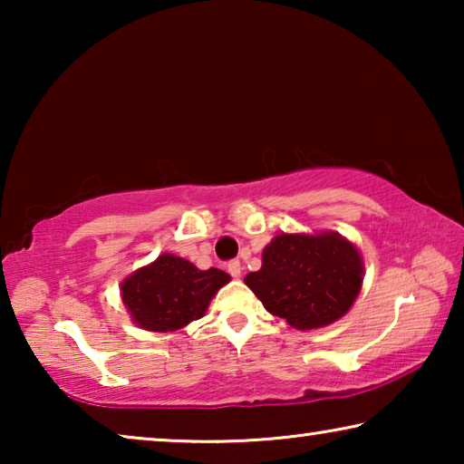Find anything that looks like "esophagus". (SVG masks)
Instances as JSON below:
<instances>
[{"instance_id": "1", "label": "esophagus", "mask_w": 464, "mask_h": 464, "mask_svg": "<svg viewBox=\"0 0 464 464\" xmlns=\"http://www.w3.org/2000/svg\"><path fill=\"white\" fill-rule=\"evenodd\" d=\"M227 270H229V274H231L233 278H239L241 276V264H239V260H233V262L227 264Z\"/></svg>"}]
</instances>
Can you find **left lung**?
<instances>
[{
  "label": "left lung",
  "instance_id": "left-lung-1",
  "mask_svg": "<svg viewBox=\"0 0 464 464\" xmlns=\"http://www.w3.org/2000/svg\"><path fill=\"white\" fill-rule=\"evenodd\" d=\"M362 254L337 231L280 233L246 285L264 309L298 332L340 321L362 290Z\"/></svg>",
  "mask_w": 464,
  "mask_h": 464
}]
</instances>
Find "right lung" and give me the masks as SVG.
<instances>
[{
  "label": "right lung",
  "mask_w": 464,
  "mask_h": 464,
  "mask_svg": "<svg viewBox=\"0 0 464 464\" xmlns=\"http://www.w3.org/2000/svg\"><path fill=\"white\" fill-rule=\"evenodd\" d=\"M231 276L218 268L200 270L174 254H161L121 282L130 321L145 332H178L207 313Z\"/></svg>",
  "instance_id": "obj_1"
}]
</instances>
